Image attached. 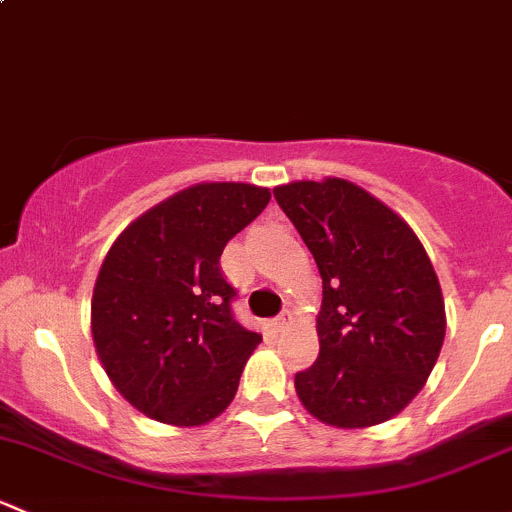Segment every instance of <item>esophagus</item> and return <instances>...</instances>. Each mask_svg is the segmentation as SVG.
<instances>
[{"instance_id":"1","label":"esophagus","mask_w":512,"mask_h":512,"mask_svg":"<svg viewBox=\"0 0 512 512\" xmlns=\"http://www.w3.org/2000/svg\"><path fill=\"white\" fill-rule=\"evenodd\" d=\"M289 322H292V312H287V309H285V312L280 314V317H275V319H272V324H275V329H277V332H280V329H285Z\"/></svg>"}]
</instances>
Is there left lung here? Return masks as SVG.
Returning a JSON list of instances; mask_svg holds the SVG:
<instances>
[{"label": "left lung", "instance_id": "left-lung-1", "mask_svg": "<svg viewBox=\"0 0 512 512\" xmlns=\"http://www.w3.org/2000/svg\"><path fill=\"white\" fill-rule=\"evenodd\" d=\"M272 193L322 275L319 356L294 376L299 401L337 428L389 421L423 389L446 337L421 240L349 180H297Z\"/></svg>", "mask_w": 512, "mask_h": 512}]
</instances>
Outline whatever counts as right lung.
I'll list each match as a JSON object with an SVG mask.
<instances>
[{"mask_svg":"<svg viewBox=\"0 0 512 512\" xmlns=\"http://www.w3.org/2000/svg\"><path fill=\"white\" fill-rule=\"evenodd\" d=\"M270 203L250 183H198L153 205L108 250L91 299V334L108 379L141 414L203 426L235 399L262 342L232 317L225 245Z\"/></svg>","mask_w":512,"mask_h":512,"instance_id":"add662e5","label":"right lung"}]
</instances>
